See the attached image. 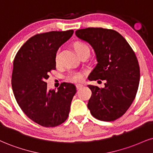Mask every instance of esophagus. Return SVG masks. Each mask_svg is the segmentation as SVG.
Returning <instances> with one entry per match:
<instances>
[{"label":"esophagus","mask_w":153,"mask_h":153,"mask_svg":"<svg viewBox=\"0 0 153 153\" xmlns=\"http://www.w3.org/2000/svg\"><path fill=\"white\" fill-rule=\"evenodd\" d=\"M76 89H80L81 88L83 87V85L82 84H76Z\"/></svg>","instance_id":"obj_1"}]
</instances>
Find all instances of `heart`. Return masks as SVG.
<instances>
[{
	"mask_svg": "<svg viewBox=\"0 0 153 153\" xmlns=\"http://www.w3.org/2000/svg\"><path fill=\"white\" fill-rule=\"evenodd\" d=\"M75 50H76L77 54H79L82 53V52H84V50H89V48L87 45L84 44V43L82 42H77L75 45ZM56 62L57 63L59 62V55H58V53L56 54V58H55ZM84 71H70L67 76V79L69 82H82L83 79H84Z\"/></svg>",
	"mask_w": 153,
	"mask_h": 153,
	"instance_id": "1",
	"label": "heart"
}]
</instances>
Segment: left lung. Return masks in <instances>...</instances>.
Here are the masks:
<instances>
[{"instance_id": "obj_1", "label": "left lung", "mask_w": 153, "mask_h": 153, "mask_svg": "<svg viewBox=\"0 0 153 153\" xmlns=\"http://www.w3.org/2000/svg\"><path fill=\"white\" fill-rule=\"evenodd\" d=\"M75 35L88 42L95 52L97 64L88 80L105 81L103 88L88 85L92 92L88 108L97 119L116 120L125 114L136 96L140 82L136 56L126 39L114 30L88 27L78 30Z\"/></svg>"}]
</instances>
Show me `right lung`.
I'll use <instances>...</instances> for the list:
<instances>
[{
  "label": "right lung",
  "instance_id": "add662e5",
  "mask_svg": "<svg viewBox=\"0 0 153 153\" xmlns=\"http://www.w3.org/2000/svg\"><path fill=\"white\" fill-rule=\"evenodd\" d=\"M74 31H52L32 37L18 50L13 61V91L19 106L34 122L54 127L67 120L75 86L62 84L57 91L48 89V74L56 69V54Z\"/></svg>",
  "mask_w": 153,
  "mask_h": 153
}]
</instances>
